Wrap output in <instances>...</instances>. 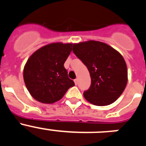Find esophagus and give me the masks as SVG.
<instances>
[{
  "label": "esophagus",
  "instance_id": "esophagus-1",
  "mask_svg": "<svg viewBox=\"0 0 146 146\" xmlns=\"http://www.w3.org/2000/svg\"><path fill=\"white\" fill-rule=\"evenodd\" d=\"M74 83H75V85H77L78 84V79H75L74 80Z\"/></svg>",
  "mask_w": 146,
  "mask_h": 146
}]
</instances>
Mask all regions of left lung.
Wrapping results in <instances>:
<instances>
[{"label": "left lung", "instance_id": "8db88e82", "mask_svg": "<svg viewBox=\"0 0 146 146\" xmlns=\"http://www.w3.org/2000/svg\"><path fill=\"white\" fill-rule=\"evenodd\" d=\"M73 52L87 66L91 76V87L83 94L85 99L96 106L116 101L128 81L121 54L108 44L94 40L74 44Z\"/></svg>", "mask_w": 146, "mask_h": 146}]
</instances>
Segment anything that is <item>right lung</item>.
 <instances>
[{
	"mask_svg": "<svg viewBox=\"0 0 146 146\" xmlns=\"http://www.w3.org/2000/svg\"><path fill=\"white\" fill-rule=\"evenodd\" d=\"M73 45L62 42L48 44L35 51L28 59L23 78L30 94L36 101L44 104L56 102L74 86L64 66Z\"/></svg>",
	"mask_w": 146,
	"mask_h": 146,
	"instance_id": "1",
	"label": "right lung"
}]
</instances>
